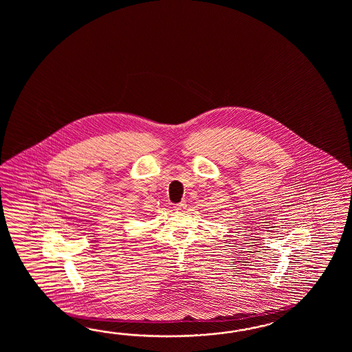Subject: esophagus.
<instances>
[{"mask_svg":"<svg viewBox=\"0 0 352 352\" xmlns=\"http://www.w3.org/2000/svg\"><path fill=\"white\" fill-rule=\"evenodd\" d=\"M185 208H186V202L185 201H181L179 202V204H175V205H173V209L175 210H182L185 209Z\"/></svg>","mask_w":352,"mask_h":352,"instance_id":"obj_1","label":"esophagus"}]
</instances>
